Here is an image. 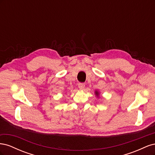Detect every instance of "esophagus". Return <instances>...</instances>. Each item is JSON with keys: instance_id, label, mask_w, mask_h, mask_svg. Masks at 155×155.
<instances>
[{"instance_id": "esophagus-1", "label": "esophagus", "mask_w": 155, "mask_h": 155, "mask_svg": "<svg viewBox=\"0 0 155 155\" xmlns=\"http://www.w3.org/2000/svg\"><path fill=\"white\" fill-rule=\"evenodd\" d=\"M85 85L83 83H78V87H79V89H80V90H83V89L85 88Z\"/></svg>"}]
</instances>
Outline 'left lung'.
<instances>
[{
	"mask_svg": "<svg viewBox=\"0 0 155 155\" xmlns=\"http://www.w3.org/2000/svg\"><path fill=\"white\" fill-rule=\"evenodd\" d=\"M95 94H96L97 96H99V94H100V93L98 92L97 91H95Z\"/></svg>",
	"mask_w": 155,
	"mask_h": 155,
	"instance_id": "left-lung-1",
	"label": "left lung"
}]
</instances>
